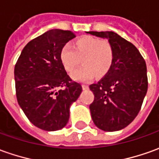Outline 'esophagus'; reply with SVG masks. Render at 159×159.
Wrapping results in <instances>:
<instances>
[{
  "label": "esophagus",
  "instance_id": "34e87169",
  "mask_svg": "<svg viewBox=\"0 0 159 159\" xmlns=\"http://www.w3.org/2000/svg\"><path fill=\"white\" fill-rule=\"evenodd\" d=\"M82 87H83V89H89V86L88 85H86V84H83Z\"/></svg>",
  "mask_w": 159,
  "mask_h": 159
}]
</instances>
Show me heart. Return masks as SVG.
<instances>
[{
	"label": "heart",
	"instance_id": "obj_1",
	"mask_svg": "<svg viewBox=\"0 0 159 159\" xmlns=\"http://www.w3.org/2000/svg\"><path fill=\"white\" fill-rule=\"evenodd\" d=\"M60 59L66 70L71 72L83 60V67L71 74L72 79L78 82H89L94 75H104L113 61V48L107 41H100L92 36H84L76 41L75 48L65 44L61 49Z\"/></svg>",
	"mask_w": 159,
	"mask_h": 159
}]
</instances>
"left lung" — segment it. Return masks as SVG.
I'll return each mask as SVG.
<instances>
[{"mask_svg":"<svg viewBox=\"0 0 159 159\" xmlns=\"http://www.w3.org/2000/svg\"><path fill=\"white\" fill-rule=\"evenodd\" d=\"M86 33L107 39L113 48L108 73L89 85L95 96L89 105L91 118L102 130H120L135 119L141 109L148 89L146 63L138 48L115 32Z\"/></svg>","mask_w":159,"mask_h":159,"instance_id":"8db88e82","label":"left lung"}]
</instances>
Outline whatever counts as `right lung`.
Listing matches in <instances>:
<instances>
[{"instance_id": "add662e5", "label": "right lung", "mask_w": 159, "mask_h": 159, "mask_svg": "<svg viewBox=\"0 0 159 159\" xmlns=\"http://www.w3.org/2000/svg\"><path fill=\"white\" fill-rule=\"evenodd\" d=\"M75 34L51 30L26 45L15 67L16 98L29 120L39 129H62L70 108L82 93L81 84L72 82L60 59L61 48ZM60 87L64 90H58Z\"/></svg>"}]
</instances>
